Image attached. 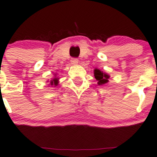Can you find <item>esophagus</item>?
Instances as JSON below:
<instances>
[{"mask_svg":"<svg viewBox=\"0 0 157 157\" xmlns=\"http://www.w3.org/2000/svg\"><path fill=\"white\" fill-rule=\"evenodd\" d=\"M79 60L77 59V58H72V59L71 60V62L72 64H77V63H78Z\"/></svg>","mask_w":157,"mask_h":157,"instance_id":"1","label":"esophagus"}]
</instances>
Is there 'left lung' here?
<instances>
[{"label": "left lung", "mask_w": 157, "mask_h": 157, "mask_svg": "<svg viewBox=\"0 0 157 157\" xmlns=\"http://www.w3.org/2000/svg\"><path fill=\"white\" fill-rule=\"evenodd\" d=\"M94 76L95 78L98 81V85H103L109 82V74L103 73L100 70L96 68L94 70Z\"/></svg>", "instance_id": "obj_1"}]
</instances>
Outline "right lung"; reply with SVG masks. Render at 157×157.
I'll return each instance as SVG.
<instances>
[{"mask_svg":"<svg viewBox=\"0 0 157 157\" xmlns=\"http://www.w3.org/2000/svg\"><path fill=\"white\" fill-rule=\"evenodd\" d=\"M58 84V77H55V78L52 79V80H51V85H52V86H56Z\"/></svg>","mask_w":157,"mask_h":157,"instance_id":"obj_1","label":"right lung"}]
</instances>
